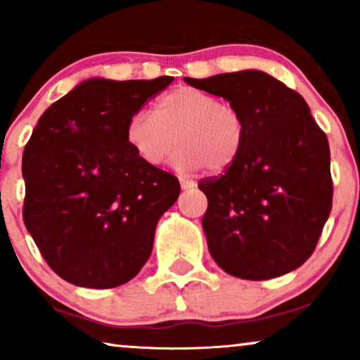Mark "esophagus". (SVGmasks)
Wrapping results in <instances>:
<instances>
[{
  "instance_id": "esophagus-1",
  "label": "esophagus",
  "mask_w": 360,
  "mask_h": 360,
  "mask_svg": "<svg viewBox=\"0 0 360 360\" xmlns=\"http://www.w3.org/2000/svg\"><path fill=\"white\" fill-rule=\"evenodd\" d=\"M179 183H181V188L183 189H191V188H194V181H191V179H184V177H181L179 179Z\"/></svg>"
}]
</instances>
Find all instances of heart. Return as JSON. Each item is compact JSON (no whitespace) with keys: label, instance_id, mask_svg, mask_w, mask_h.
I'll return each mask as SVG.
<instances>
[{"label":"heart","instance_id":"heart-1","mask_svg":"<svg viewBox=\"0 0 360 360\" xmlns=\"http://www.w3.org/2000/svg\"><path fill=\"white\" fill-rule=\"evenodd\" d=\"M127 142L148 166L166 162L179 143L174 166L194 171L229 169L240 155L247 137L245 120L232 103L208 91L181 86L164 94L155 111L139 110L128 118Z\"/></svg>","mask_w":360,"mask_h":360}]
</instances>
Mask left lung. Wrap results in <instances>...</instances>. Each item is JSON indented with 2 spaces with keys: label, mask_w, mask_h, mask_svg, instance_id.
<instances>
[{
  "label": "left lung",
  "mask_w": 360,
  "mask_h": 360,
  "mask_svg": "<svg viewBox=\"0 0 360 360\" xmlns=\"http://www.w3.org/2000/svg\"><path fill=\"white\" fill-rule=\"evenodd\" d=\"M240 110L247 137L223 174L198 183L214 262L240 279H272L298 269L315 250L332 210L330 147L307 101L262 71L184 77Z\"/></svg>",
  "instance_id": "8db88e82"
}]
</instances>
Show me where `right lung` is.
Returning <instances> with one entry per match:
<instances>
[{
    "label": "right lung",
    "instance_id": "obj_1",
    "mask_svg": "<svg viewBox=\"0 0 360 360\" xmlns=\"http://www.w3.org/2000/svg\"><path fill=\"white\" fill-rule=\"evenodd\" d=\"M172 79L81 82L45 110L25 146V226L68 283L117 288L150 257L157 221L181 186L143 162L125 130Z\"/></svg>",
    "mask_w": 360,
    "mask_h": 360
}]
</instances>
